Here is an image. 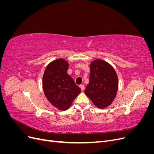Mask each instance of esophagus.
<instances>
[{
	"mask_svg": "<svg viewBox=\"0 0 154 154\" xmlns=\"http://www.w3.org/2000/svg\"><path fill=\"white\" fill-rule=\"evenodd\" d=\"M80 88H81L82 91H84V89H85V86H84V85H80Z\"/></svg>",
	"mask_w": 154,
	"mask_h": 154,
	"instance_id": "34e87169",
	"label": "esophagus"
}]
</instances>
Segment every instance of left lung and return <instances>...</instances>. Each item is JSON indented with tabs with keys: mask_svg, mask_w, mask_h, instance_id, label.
I'll list each match as a JSON object with an SVG mask.
<instances>
[{
	"mask_svg": "<svg viewBox=\"0 0 154 154\" xmlns=\"http://www.w3.org/2000/svg\"><path fill=\"white\" fill-rule=\"evenodd\" d=\"M118 83L114 67L105 60L96 59L90 64L89 83L85 94L97 108L105 109L117 96Z\"/></svg>",
	"mask_w": 154,
	"mask_h": 154,
	"instance_id": "8db88e82",
	"label": "left lung"
}]
</instances>
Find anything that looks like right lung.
I'll return each instance as SVG.
<instances>
[{
  "mask_svg": "<svg viewBox=\"0 0 154 154\" xmlns=\"http://www.w3.org/2000/svg\"><path fill=\"white\" fill-rule=\"evenodd\" d=\"M69 63L63 58L50 62L43 75L44 94L49 103L60 110H67L81 92L67 74Z\"/></svg>",
  "mask_w": 154,
  "mask_h": 154,
  "instance_id": "obj_1",
  "label": "right lung"
}]
</instances>
